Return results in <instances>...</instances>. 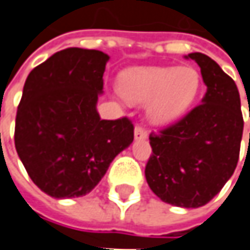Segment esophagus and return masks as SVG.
Masks as SVG:
<instances>
[{"mask_svg":"<svg viewBox=\"0 0 250 250\" xmlns=\"http://www.w3.org/2000/svg\"><path fill=\"white\" fill-rule=\"evenodd\" d=\"M134 139L136 140H145V139H147V130L143 128V127H140V125H137L134 128Z\"/></svg>","mask_w":250,"mask_h":250,"instance_id":"esophagus-1","label":"esophagus"}]
</instances>
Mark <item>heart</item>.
<instances>
[{
    "label": "heart",
    "instance_id": "obj_1",
    "mask_svg": "<svg viewBox=\"0 0 250 250\" xmlns=\"http://www.w3.org/2000/svg\"><path fill=\"white\" fill-rule=\"evenodd\" d=\"M119 88L128 102H148V119L166 125L190 110L200 90V74L190 65L133 67L122 73Z\"/></svg>",
    "mask_w": 250,
    "mask_h": 250
}]
</instances>
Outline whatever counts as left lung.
<instances>
[{
  "mask_svg": "<svg viewBox=\"0 0 250 250\" xmlns=\"http://www.w3.org/2000/svg\"><path fill=\"white\" fill-rule=\"evenodd\" d=\"M208 90L202 104L180 122L150 134L146 180L163 202L200 208L222 190L236 169L243 133L235 81L210 57L190 53Z\"/></svg>",
  "mask_w": 250,
  "mask_h": 250,
  "instance_id": "1",
  "label": "left lung"
}]
</instances>
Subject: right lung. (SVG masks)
I'll return each instance as SVG.
<instances>
[{
    "mask_svg": "<svg viewBox=\"0 0 250 250\" xmlns=\"http://www.w3.org/2000/svg\"><path fill=\"white\" fill-rule=\"evenodd\" d=\"M110 60L65 48L28 74L15 119V148L35 185L56 199L80 197L134 139L128 119L102 120L97 102Z\"/></svg>",
    "mask_w": 250,
    "mask_h": 250,
    "instance_id": "add662e5",
    "label": "right lung"
}]
</instances>
